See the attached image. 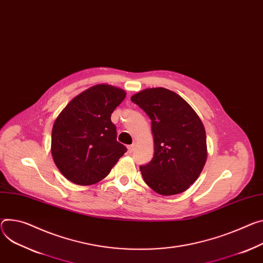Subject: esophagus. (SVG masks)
Masks as SVG:
<instances>
[{
	"label": "esophagus",
	"instance_id": "1",
	"mask_svg": "<svg viewBox=\"0 0 263 263\" xmlns=\"http://www.w3.org/2000/svg\"><path fill=\"white\" fill-rule=\"evenodd\" d=\"M134 148H135V144L133 142L132 145H130L129 147H128V151L131 153V152H133V150H134Z\"/></svg>",
	"mask_w": 263,
	"mask_h": 263
}]
</instances>
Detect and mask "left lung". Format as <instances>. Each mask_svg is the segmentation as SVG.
Listing matches in <instances>:
<instances>
[{
  "mask_svg": "<svg viewBox=\"0 0 263 263\" xmlns=\"http://www.w3.org/2000/svg\"><path fill=\"white\" fill-rule=\"evenodd\" d=\"M131 101L151 119L152 160L140 166L145 182L164 196L180 194L199 177L208 157L201 119L181 97L165 88H147Z\"/></svg>",
  "mask_w": 263,
  "mask_h": 263,
  "instance_id": "obj_1",
  "label": "left lung"
}]
</instances>
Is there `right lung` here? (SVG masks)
<instances>
[{
  "instance_id": "obj_1",
  "label": "right lung",
  "mask_w": 263,
  "mask_h": 263,
  "mask_svg": "<svg viewBox=\"0 0 263 263\" xmlns=\"http://www.w3.org/2000/svg\"><path fill=\"white\" fill-rule=\"evenodd\" d=\"M126 91L108 84L78 94L58 115L51 132V154L71 182L91 185L104 179L127 148L116 140L111 114Z\"/></svg>"
}]
</instances>
